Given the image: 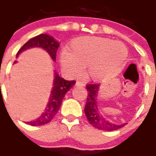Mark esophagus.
Here are the masks:
<instances>
[{"instance_id":"1","label":"esophagus","mask_w":156,"mask_h":156,"mask_svg":"<svg viewBox=\"0 0 156 156\" xmlns=\"http://www.w3.org/2000/svg\"><path fill=\"white\" fill-rule=\"evenodd\" d=\"M76 86L83 87L84 86V83L82 82V81H76Z\"/></svg>"}]
</instances>
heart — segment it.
<instances>
[{
  "label": "heart",
  "instance_id": "1",
  "mask_svg": "<svg viewBox=\"0 0 156 156\" xmlns=\"http://www.w3.org/2000/svg\"><path fill=\"white\" fill-rule=\"evenodd\" d=\"M127 57V49L122 43L105 37H78L71 43L70 52L63 51L60 62L70 75L80 73L87 67V75L98 80L114 73L123 64Z\"/></svg>",
  "mask_w": 156,
  "mask_h": 156
}]
</instances>
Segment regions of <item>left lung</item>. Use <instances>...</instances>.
<instances>
[{
    "mask_svg": "<svg viewBox=\"0 0 156 156\" xmlns=\"http://www.w3.org/2000/svg\"><path fill=\"white\" fill-rule=\"evenodd\" d=\"M86 87L87 89L88 96L84 108V112L88 122L94 127L101 130L112 131L119 129L126 124H115L103 115L98 105V97L100 90V84H88Z\"/></svg>",
    "mask_w": 156,
    "mask_h": 156,
    "instance_id": "8db88e82",
    "label": "left lung"
}]
</instances>
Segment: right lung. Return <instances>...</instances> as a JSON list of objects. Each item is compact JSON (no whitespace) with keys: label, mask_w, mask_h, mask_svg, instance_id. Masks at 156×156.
Listing matches in <instances>:
<instances>
[{"label":"right lung","mask_w":156,"mask_h":156,"mask_svg":"<svg viewBox=\"0 0 156 156\" xmlns=\"http://www.w3.org/2000/svg\"><path fill=\"white\" fill-rule=\"evenodd\" d=\"M59 45H60V43L56 41L51 36L46 34H40L27 41L18 51L16 57H19V55L24 51L28 50L30 48H39L46 51L53 62H55L56 52H57ZM16 62L17 61H15L14 63ZM75 83L74 80H66L58 75L56 70H54V80L52 83V88L44 109L37 119L30 121V122H27V124H30L31 126H42V125L50 122L58 113L66 94L74 86Z\"/></svg>","instance_id":"add662e5"}]
</instances>
